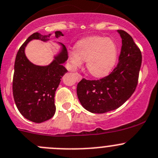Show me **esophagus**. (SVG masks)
<instances>
[{"label": "esophagus", "instance_id": "1", "mask_svg": "<svg viewBox=\"0 0 158 158\" xmlns=\"http://www.w3.org/2000/svg\"><path fill=\"white\" fill-rule=\"evenodd\" d=\"M75 76H76L77 81H81L82 79V76L78 73H75Z\"/></svg>", "mask_w": 158, "mask_h": 158}]
</instances>
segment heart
<instances>
[{
	"instance_id": "heart-1",
	"label": "heart",
	"mask_w": 158,
	"mask_h": 158,
	"mask_svg": "<svg viewBox=\"0 0 158 158\" xmlns=\"http://www.w3.org/2000/svg\"><path fill=\"white\" fill-rule=\"evenodd\" d=\"M76 49L69 52V63L72 68L81 66L86 60L88 71L95 77L107 74L115 66L118 57V47L113 40L93 36L77 42Z\"/></svg>"
}]
</instances>
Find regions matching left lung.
Segmentation results:
<instances>
[{
  "instance_id": "obj_1",
  "label": "left lung",
  "mask_w": 158,
  "mask_h": 158,
  "mask_svg": "<svg viewBox=\"0 0 158 158\" xmlns=\"http://www.w3.org/2000/svg\"><path fill=\"white\" fill-rule=\"evenodd\" d=\"M122 38L118 63L108 76L99 80L83 78L77 87L81 106L92 113H106L125 103L136 90L142 55L127 31L118 30Z\"/></svg>"
}]
</instances>
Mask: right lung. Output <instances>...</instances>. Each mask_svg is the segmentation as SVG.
<instances>
[{
    "mask_svg": "<svg viewBox=\"0 0 158 158\" xmlns=\"http://www.w3.org/2000/svg\"><path fill=\"white\" fill-rule=\"evenodd\" d=\"M50 34L43 35L33 33L22 45L17 52L15 62L12 81L14 100L20 113L27 119L36 123L49 120L54 115L56 106L54 97L60 79L67 72L63 64L68 59V52L64 45L53 61L48 66H37L27 59L25 48L32 40L48 41ZM55 36H64L56 31Z\"/></svg>",
    "mask_w": 158,
    "mask_h": 158,
    "instance_id": "add662e5",
    "label": "right lung"
}]
</instances>
